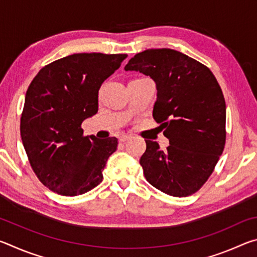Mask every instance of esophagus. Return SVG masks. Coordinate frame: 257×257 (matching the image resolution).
I'll return each instance as SVG.
<instances>
[{
  "instance_id": "obj_1",
  "label": "esophagus",
  "mask_w": 257,
  "mask_h": 257,
  "mask_svg": "<svg viewBox=\"0 0 257 257\" xmlns=\"http://www.w3.org/2000/svg\"><path fill=\"white\" fill-rule=\"evenodd\" d=\"M128 139H130L129 135H122V136H121V137L119 138V141H120L121 143H123V142H127Z\"/></svg>"
}]
</instances>
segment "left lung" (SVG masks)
<instances>
[{
    "instance_id": "obj_1",
    "label": "left lung",
    "mask_w": 257,
    "mask_h": 257,
    "mask_svg": "<svg viewBox=\"0 0 257 257\" xmlns=\"http://www.w3.org/2000/svg\"><path fill=\"white\" fill-rule=\"evenodd\" d=\"M125 71H139L155 81L153 118L170 145L161 151L145 141L139 163L150 184L175 197L202 188L225 145V101L210 69L171 49H151L129 60Z\"/></svg>"
}]
</instances>
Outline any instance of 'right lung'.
<instances>
[{
    "mask_svg": "<svg viewBox=\"0 0 257 257\" xmlns=\"http://www.w3.org/2000/svg\"><path fill=\"white\" fill-rule=\"evenodd\" d=\"M127 54L77 53L42 68L27 89L20 119L21 141L43 185L77 196L102 182L118 139L84 136L82 121L98 111V89Z\"/></svg>",
    "mask_w": 257,
    "mask_h": 257,
    "instance_id": "add662e5",
    "label": "right lung"
}]
</instances>
